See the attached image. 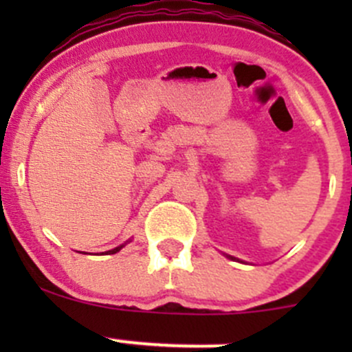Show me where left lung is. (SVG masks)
Instances as JSON below:
<instances>
[{
	"label": "left lung",
	"mask_w": 352,
	"mask_h": 352,
	"mask_svg": "<svg viewBox=\"0 0 352 352\" xmlns=\"http://www.w3.org/2000/svg\"><path fill=\"white\" fill-rule=\"evenodd\" d=\"M230 258H235V257H230Z\"/></svg>",
	"instance_id": "left-lung-1"
}]
</instances>
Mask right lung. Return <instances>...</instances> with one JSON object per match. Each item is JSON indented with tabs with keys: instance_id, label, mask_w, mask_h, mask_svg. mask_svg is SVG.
I'll list each match as a JSON object with an SVG mask.
<instances>
[{
	"instance_id": "obj_1",
	"label": "right lung",
	"mask_w": 352,
	"mask_h": 352,
	"mask_svg": "<svg viewBox=\"0 0 352 352\" xmlns=\"http://www.w3.org/2000/svg\"><path fill=\"white\" fill-rule=\"evenodd\" d=\"M124 245H120V247H116V248H112V250H109V254H117V252L120 250V248H122Z\"/></svg>"
}]
</instances>
